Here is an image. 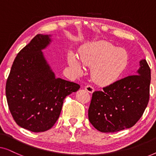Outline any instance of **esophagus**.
Returning a JSON list of instances; mask_svg holds the SVG:
<instances>
[{
  "label": "esophagus",
  "mask_w": 156,
  "mask_h": 156,
  "mask_svg": "<svg viewBox=\"0 0 156 156\" xmlns=\"http://www.w3.org/2000/svg\"><path fill=\"white\" fill-rule=\"evenodd\" d=\"M85 89H86L88 92L91 94H92L94 91V89L91 86H90V85H87V86L85 87Z\"/></svg>",
  "instance_id": "1"
}]
</instances>
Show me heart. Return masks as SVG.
I'll return each instance as SVG.
<instances>
[{
	"instance_id": "heart-1",
	"label": "heart",
	"mask_w": 156,
	"mask_h": 156,
	"mask_svg": "<svg viewBox=\"0 0 156 156\" xmlns=\"http://www.w3.org/2000/svg\"><path fill=\"white\" fill-rule=\"evenodd\" d=\"M79 58L83 65L91 67V78L102 87L110 86L118 82L126 70L129 62L126 51L106 41L86 44L81 49ZM80 62L73 53L68 56L69 66L78 72L82 70Z\"/></svg>"
}]
</instances>
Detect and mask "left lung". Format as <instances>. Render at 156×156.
Here are the masks:
<instances>
[{"mask_svg":"<svg viewBox=\"0 0 156 156\" xmlns=\"http://www.w3.org/2000/svg\"><path fill=\"white\" fill-rule=\"evenodd\" d=\"M151 69L140 59L135 75L94 91L88 111L89 120L98 131L114 133L129 129L137 123L149 101Z\"/></svg>","mask_w":156,"mask_h":156,"instance_id":"obj_1","label":"left lung"}]
</instances>
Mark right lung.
Instances as JSON below:
<instances>
[{
  "instance_id": "add662e5",
  "label": "right lung",
  "mask_w": 156,
  "mask_h": 156,
  "mask_svg": "<svg viewBox=\"0 0 156 156\" xmlns=\"http://www.w3.org/2000/svg\"><path fill=\"white\" fill-rule=\"evenodd\" d=\"M51 37L38 34L22 49L6 82V98L15 121L36 133L54 126L65 98L80 88L76 83L55 76L42 52L52 42Z\"/></svg>"
}]
</instances>
